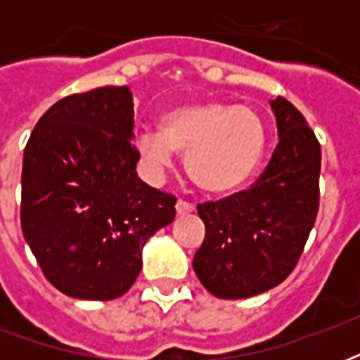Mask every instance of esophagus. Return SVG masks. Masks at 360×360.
Segmentation results:
<instances>
[{"label": "esophagus", "instance_id": "obj_1", "mask_svg": "<svg viewBox=\"0 0 360 360\" xmlns=\"http://www.w3.org/2000/svg\"><path fill=\"white\" fill-rule=\"evenodd\" d=\"M175 209H177V214H179V217H183V214H191L194 213V203L186 202V200H179L177 205H175Z\"/></svg>", "mask_w": 360, "mask_h": 360}]
</instances>
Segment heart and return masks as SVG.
I'll return each instance as SVG.
<instances>
[{
    "mask_svg": "<svg viewBox=\"0 0 360 360\" xmlns=\"http://www.w3.org/2000/svg\"><path fill=\"white\" fill-rule=\"evenodd\" d=\"M143 168L158 177L185 153L186 172L200 188L224 194L243 186L256 172L265 147V127L256 110L243 104H186L162 117L160 132L136 138Z\"/></svg>",
    "mask_w": 360,
    "mask_h": 360,
    "instance_id": "obj_1",
    "label": "heart"
}]
</instances>
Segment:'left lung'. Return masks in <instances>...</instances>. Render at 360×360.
I'll use <instances>...</instances> for the list:
<instances>
[{
  "mask_svg": "<svg viewBox=\"0 0 360 360\" xmlns=\"http://www.w3.org/2000/svg\"><path fill=\"white\" fill-rule=\"evenodd\" d=\"M271 106L280 140L263 174L246 191L198 203L205 239L192 265L220 299H245L284 282L318 217L321 146L290 101L276 97Z\"/></svg>",
  "mask_w": 360,
  "mask_h": 360,
  "instance_id": "8db88e82",
  "label": "left lung"
}]
</instances>
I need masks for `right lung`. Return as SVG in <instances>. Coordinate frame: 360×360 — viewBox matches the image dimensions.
Here are the masks:
<instances>
[{
	"label": "right lung",
	"instance_id": "right-lung-1",
	"mask_svg": "<svg viewBox=\"0 0 360 360\" xmlns=\"http://www.w3.org/2000/svg\"><path fill=\"white\" fill-rule=\"evenodd\" d=\"M134 103L127 86L61 98L24 149L20 222L61 293L112 301L141 271L147 239L175 219L177 198L136 175Z\"/></svg>",
	"mask_w": 360,
	"mask_h": 360
}]
</instances>
